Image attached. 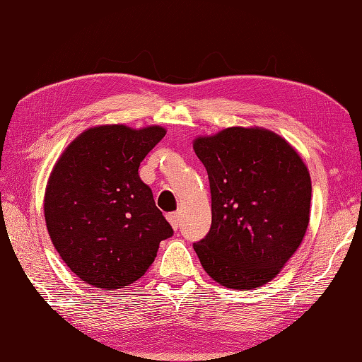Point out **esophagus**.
<instances>
[{
	"mask_svg": "<svg viewBox=\"0 0 362 362\" xmlns=\"http://www.w3.org/2000/svg\"><path fill=\"white\" fill-rule=\"evenodd\" d=\"M166 219L174 229H179V226H180V214H179V211H169V214L166 215Z\"/></svg>",
	"mask_w": 362,
	"mask_h": 362,
	"instance_id": "1",
	"label": "esophagus"
}]
</instances>
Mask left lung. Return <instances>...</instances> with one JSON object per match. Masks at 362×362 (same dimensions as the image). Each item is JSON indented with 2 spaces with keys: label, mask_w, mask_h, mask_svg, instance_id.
Masks as SVG:
<instances>
[{
  "label": "left lung",
  "mask_w": 362,
  "mask_h": 362,
  "mask_svg": "<svg viewBox=\"0 0 362 362\" xmlns=\"http://www.w3.org/2000/svg\"><path fill=\"white\" fill-rule=\"evenodd\" d=\"M207 169L211 228L193 245L218 284L250 290L270 282L303 242L310 175L284 138L259 127H230L194 139Z\"/></svg>",
  "instance_id": "left-lung-1"
}]
</instances>
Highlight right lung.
Masks as SVG:
<instances>
[{
	"instance_id": "obj_1",
	"label": "right lung",
	"mask_w": 362,
	"mask_h": 362,
	"mask_svg": "<svg viewBox=\"0 0 362 362\" xmlns=\"http://www.w3.org/2000/svg\"><path fill=\"white\" fill-rule=\"evenodd\" d=\"M165 134L160 125L92 127L56 161L44 197L47 229L86 284L116 290L138 281L174 233L138 174Z\"/></svg>"
}]
</instances>
